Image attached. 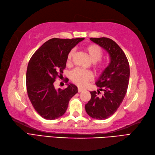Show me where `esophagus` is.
<instances>
[{"label": "esophagus", "instance_id": "34e87169", "mask_svg": "<svg viewBox=\"0 0 155 155\" xmlns=\"http://www.w3.org/2000/svg\"><path fill=\"white\" fill-rule=\"evenodd\" d=\"M78 92L80 93V92H81V91H83L84 89H82V88H80V87H78Z\"/></svg>", "mask_w": 155, "mask_h": 155}]
</instances>
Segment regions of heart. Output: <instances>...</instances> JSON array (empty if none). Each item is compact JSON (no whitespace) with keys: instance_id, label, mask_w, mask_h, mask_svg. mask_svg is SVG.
Masks as SVG:
<instances>
[{"instance_id":"heart-1","label":"heart","mask_w":155,"mask_h":155,"mask_svg":"<svg viewBox=\"0 0 155 155\" xmlns=\"http://www.w3.org/2000/svg\"><path fill=\"white\" fill-rule=\"evenodd\" d=\"M84 49L93 63L99 61L102 59L103 52L102 49L98 45H88L85 47ZM74 55V51L71 50L69 53L68 56V64H70ZM97 68H101V66H97ZM71 80L77 86L80 87H84L85 86H86L88 82L92 80V75L89 71L81 70L80 69H75L74 71H72L71 73Z\"/></svg>"}]
</instances>
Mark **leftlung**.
Instances as JSON below:
<instances>
[{
	"label": "left lung",
	"instance_id": "1",
	"mask_svg": "<svg viewBox=\"0 0 155 155\" xmlns=\"http://www.w3.org/2000/svg\"><path fill=\"white\" fill-rule=\"evenodd\" d=\"M94 43L102 47L108 52L110 62L96 82L99 87L97 92L90 91L91 99L85 109L90 117L105 120L116 112L122 104L128 89L130 67L122 49L112 39L106 37L90 38ZM100 91L103 96H98Z\"/></svg>",
	"mask_w": 155,
	"mask_h": 155
}]
</instances>
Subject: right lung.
<instances>
[{"instance_id":"1","label":"right lung","mask_w":155,"mask_h":155,"mask_svg":"<svg viewBox=\"0 0 155 155\" xmlns=\"http://www.w3.org/2000/svg\"><path fill=\"white\" fill-rule=\"evenodd\" d=\"M84 38H53L43 43L31 57L27 66V91L35 110L43 118L55 120L65 114L69 100L78 93V87L67 84L64 90H56L54 82L61 78L68 56L72 48ZM69 80L65 79L68 83Z\"/></svg>"}]
</instances>
